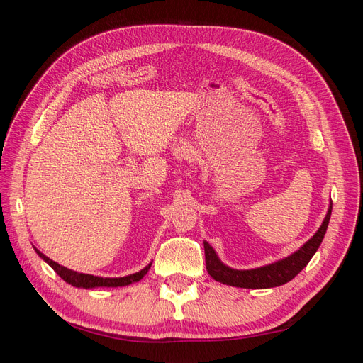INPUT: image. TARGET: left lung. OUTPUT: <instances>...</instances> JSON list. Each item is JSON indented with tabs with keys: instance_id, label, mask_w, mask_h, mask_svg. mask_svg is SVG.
<instances>
[{
	"instance_id": "obj_1",
	"label": "left lung",
	"mask_w": 363,
	"mask_h": 363,
	"mask_svg": "<svg viewBox=\"0 0 363 363\" xmlns=\"http://www.w3.org/2000/svg\"><path fill=\"white\" fill-rule=\"evenodd\" d=\"M332 215V204L328 207V212L325 215L324 223L321 224L320 230L311 238L294 255L288 256L286 259L279 260L271 265L256 268V269H247L239 271L225 267L224 263L218 259L215 250L204 242V256H206V268L207 272L211 274L212 279L219 283L230 284V286L236 288H248V289H267V288H276L280 284L291 281L296 274H298L309 260L313 257L316 250L320 248L324 235L327 232L328 221H330Z\"/></svg>"
}]
</instances>
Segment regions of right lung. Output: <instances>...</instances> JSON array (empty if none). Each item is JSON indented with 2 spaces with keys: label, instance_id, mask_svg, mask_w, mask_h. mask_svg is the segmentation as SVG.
<instances>
[{
  "label": "right lung",
  "instance_id": "obj_1",
  "mask_svg": "<svg viewBox=\"0 0 363 363\" xmlns=\"http://www.w3.org/2000/svg\"><path fill=\"white\" fill-rule=\"evenodd\" d=\"M36 250V248H35ZM38 255L45 260L48 265L56 271L59 276L67 281L69 284H72V286L75 288H96V286H127V284L133 283V281H139L142 277L145 276L147 271L150 269L151 263L148 267H145L144 269H140L139 272H135L131 274V276H127V277H118V279H103V277H95V276H89V274H82V272H75L72 269H68L65 268L62 265H59L57 262L51 260L50 257H47L45 255H42V252L39 250H36Z\"/></svg>",
  "mask_w": 363,
  "mask_h": 363
}]
</instances>
